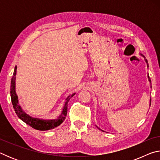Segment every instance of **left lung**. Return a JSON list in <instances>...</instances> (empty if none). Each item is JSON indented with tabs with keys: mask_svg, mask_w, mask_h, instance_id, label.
<instances>
[{
	"mask_svg": "<svg viewBox=\"0 0 160 160\" xmlns=\"http://www.w3.org/2000/svg\"><path fill=\"white\" fill-rule=\"evenodd\" d=\"M145 62H146V63H147V64H148V61H147V59H145ZM148 78H149V81H150V82H151V80H150V77L148 76Z\"/></svg>",
	"mask_w": 160,
	"mask_h": 160,
	"instance_id": "left-lung-1",
	"label": "left lung"
}]
</instances>
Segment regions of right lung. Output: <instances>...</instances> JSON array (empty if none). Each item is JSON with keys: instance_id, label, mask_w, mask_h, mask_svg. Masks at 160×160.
Here are the masks:
<instances>
[{"instance_id": "obj_1", "label": "right lung", "mask_w": 160, "mask_h": 160, "mask_svg": "<svg viewBox=\"0 0 160 160\" xmlns=\"http://www.w3.org/2000/svg\"><path fill=\"white\" fill-rule=\"evenodd\" d=\"M16 70H17V66H15L14 72L11 80V85H10V97H11L12 104L13 105L15 112L16 114L20 118L22 121H23L25 123L28 124L32 128H33L39 131H48V130L53 129L56 127L60 126L61 124L66 119L67 112H68V102L70 99L75 94H72L71 96H69L66 99V102L65 104L64 108L62 112L61 115L59 116L57 119L54 120H42V119L39 118H34L29 116L23 112L22 108L18 104V98L17 94L15 93V75H16Z\"/></svg>"}]
</instances>
